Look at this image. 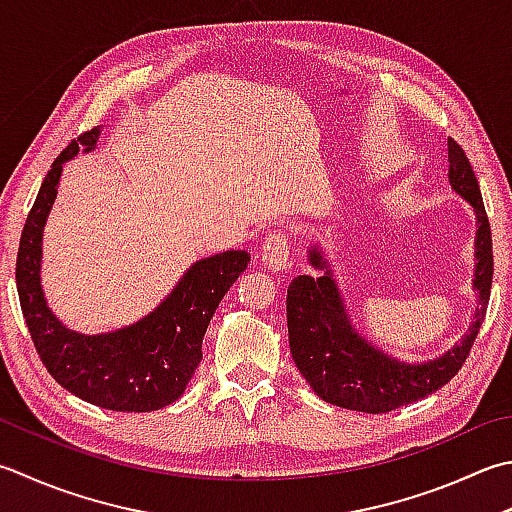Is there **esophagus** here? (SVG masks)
Listing matches in <instances>:
<instances>
[{
    "label": "esophagus",
    "mask_w": 512,
    "mask_h": 512,
    "mask_svg": "<svg viewBox=\"0 0 512 512\" xmlns=\"http://www.w3.org/2000/svg\"><path fill=\"white\" fill-rule=\"evenodd\" d=\"M263 263L267 269L272 272H278V269L287 267L289 263V240L283 234V231H274L269 234L263 243Z\"/></svg>",
    "instance_id": "esophagus-1"
}]
</instances>
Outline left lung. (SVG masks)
<instances>
[{
  "label": "left lung",
  "mask_w": 512,
  "mask_h": 512,
  "mask_svg": "<svg viewBox=\"0 0 512 512\" xmlns=\"http://www.w3.org/2000/svg\"><path fill=\"white\" fill-rule=\"evenodd\" d=\"M448 158L450 185L475 207L479 220L475 269L479 305L475 321L464 339L435 361L419 365L394 361L352 330L330 269L314 247L310 263L327 272L318 278L296 276L287 287V332L289 352L298 372L323 401L368 414L390 412L437 392L466 363L486 318L493 285V236L475 171L466 151L452 138L448 140Z\"/></svg>",
  "instance_id": "obj_1"
}]
</instances>
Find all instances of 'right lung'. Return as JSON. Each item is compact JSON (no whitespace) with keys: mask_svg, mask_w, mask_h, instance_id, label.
<instances>
[{"mask_svg":"<svg viewBox=\"0 0 512 512\" xmlns=\"http://www.w3.org/2000/svg\"><path fill=\"white\" fill-rule=\"evenodd\" d=\"M100 129L71 140L48 169L17 249L15 281L28 332L44 368L82 401L115 412H151L185 392L202 359V336L227 289L245 272L247 252L216 254L198 263L160 307L118 332L84 336L66 330L46 307L40 285L42 229L57 196L62 165L80 147H95Z\"/></svg>","mask_w":512,"mask_h":512,"instance_id":"1","label":"right lung"}]
</instances>
